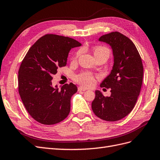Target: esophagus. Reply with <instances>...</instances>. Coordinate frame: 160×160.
I'll list each match as a JSON object with an SVG mask.
<instances>
[{"mask_svg": "<svg viewBox=\"0 0 160 160\" xmlns=\"http://www.w3.org/2000/svg\"><path fill=\"white\" fill-rule=\"evenodd\" d=\"M86 90H87V89H86L84 87H83V86H79V87H78V90L79 91H85Z\"/></svg>", "mask_w": 160, "mask_h": 160, "instance_id": "34e87169", "label": "esophagus"}]
</instances>
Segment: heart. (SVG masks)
I'll use <instances>...</instances> for the list:
<instances>
[{
  "label": "heart",
  "instance_id": "obj_1",
  "mask_svg": "<svg viewBox=\"0 0 160 160\" xmlns=\"http://www.w3.org/2000/svg\"><path fill=\"white\" fill-rule=\"evenodd\" d=\"M94 56H99L101 54H106L108 57L110 55V51L109 49L105 47H98L94 49ZM74 80L81 84L85 86H91L94 83V78L93 75L90 72H82L80 74L76 75L74 77Z\"/></svg>",
  "mask_w": 160,
  "mask_h": 160
}]
</instances>
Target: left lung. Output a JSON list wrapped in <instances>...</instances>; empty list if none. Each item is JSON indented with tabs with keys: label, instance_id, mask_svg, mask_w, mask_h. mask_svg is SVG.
<instances>
[{
	"label": "left lung",
	"instance_id": "8db88e82",
	"mask_svg": "<svg viewBox=\"0 0 160 160\" xmlns=\"http://www.w3.org/2000/svg\"><path fill=\"white\" fill-rule=\"evenodd\" d=\"M98 41L112 50V70L100 84L101 87L111 88V94L105 97L96 90L92 109L102 120L117 121L128 115L135 105L143 82V63L135 44L119 32L104 35Z\"/></svg>",
	"mask_w": 160,
	"mask_h": 160
}]
</instances>
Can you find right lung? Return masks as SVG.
I'll use <instances>...</instances> for the list:
<instances>
[{
    "label": "right lung",
    "instance_id": "add662e5",
    "mask_svg": "<svg viewBox=\"0 0 160 160\" xmlns=\"http://www.w3.org/2000/svg\"><path fill=\"white\" fill-rule=\"evenodd\" d=\"M76 40L47 34L39 39L27 53L19 70V92L27 112L43 125L64 120L70 111V100L77 86L66 84L60 89L52 86L53 75L67 63L72 48L80 47Z\"/></svg>",
    "mask_w": 160,
    "mask_h": 160
}]
</instances>
